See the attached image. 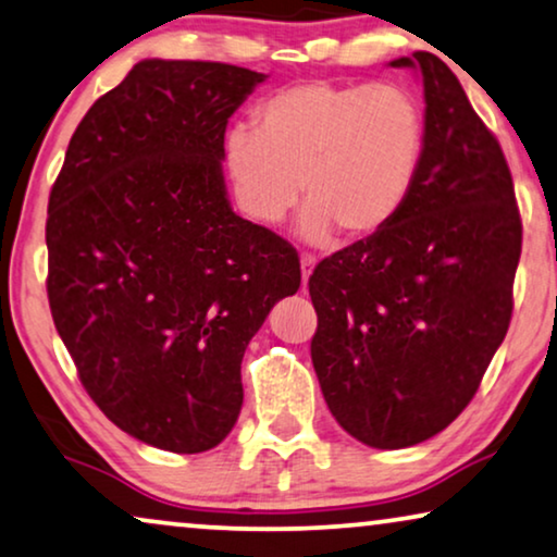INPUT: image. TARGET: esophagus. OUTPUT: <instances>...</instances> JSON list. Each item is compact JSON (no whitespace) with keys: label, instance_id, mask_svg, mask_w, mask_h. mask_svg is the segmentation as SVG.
I'll use <instances>...</instances> for the list:
<instances>
[{"label":"esophagus","instance_id":"obj_1","mask_svg":"<svg viewBox=\"0 0 557 557\" xmlns=\"http://www.w3.org/2000/svg\"><path fill=\"white\" fill-rule=\"evenodd\" d=\"M315 255H308V252H305V255H300V268H302V282H305V285H308V277L312 275V268H315Z\"/></svg>","mask_w":557,"mask_h":557}]
</instances>
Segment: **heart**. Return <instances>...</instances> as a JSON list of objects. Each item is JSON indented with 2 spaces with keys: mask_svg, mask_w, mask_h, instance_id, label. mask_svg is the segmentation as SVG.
<instances>
[{
  "mask_svg": "<svg viewBox=\"0 0 557 557\" xmlns=\"http://www.w3.org/2000/svg\"><path fill=\"white\" fill-rule=\"evenodd\" d=\"M426 156V113L398 83L308 81L255 108V128L224 136V171L239 209L277 226L305 194L302 239L338 230L363 239L386 230L409 201Z\"/></svg>",
  "mask_w": 557,
  "mask_h": 557,
  "instance_id": "1",
  "label": "heart"
}]
</instances>
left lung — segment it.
Segmentation results:
<instances>
[{
	"label": "left lung",
	"mask_w": 557,
	"mask_h": 557,
	"mask_svg": "<svg viewBox=\"0 0 557 557\" xmlns=\"http://www.w3.org/2000/svg\"><path fill=\"white\" fill-rule=\"evenodd\" d=\"M424 77L426 156L386 230L310 275V356L335 421L375 449L426 442L467 409L512 318L522 222L499 140L432 52L398 58Z\"/></svg>",
	"instance_id": "1"
}]
</instances>
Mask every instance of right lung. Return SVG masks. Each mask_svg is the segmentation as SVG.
Returning a JSON list of instances; mask_svg holds the SVG:
<instances>
[{
  "instance_id": "1",
  "label": "right lung",
  "mask_w": 557,
  "mask_h": 557,
  "mask_svg": "<svg viewBox=\"0 0 557 557\" xmlns=\"http://www.w3.org/2000/svg\"><path fill=\"white\" fill-rule=\"evenodd\" d=\"M262 81L138 62L85 113L52 184L54 327L98 409L156 449L199 454L232 432L249 341L300 287L295 249L226 199V123Z\"/></svg>"
}]
</instances>
